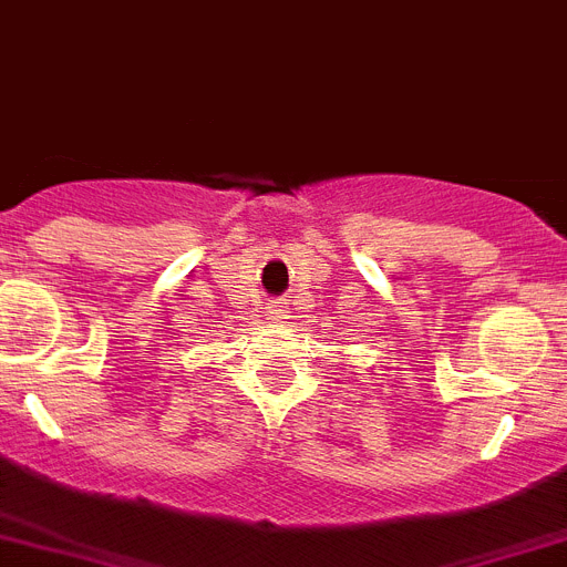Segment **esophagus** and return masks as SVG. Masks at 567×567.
<instances>
[{"instance_id": "1", "label": "esophagus", "mask_w": 567, "mask_h": 567, "mask_svg": "<svg viewBox=\"0 0 567 567\" xmlns=\"http://www.w3.org/2000/svg\"><path fill=\"white\" fill-rule=\"evenodd\" d=\"M287 312L289 309L284 307V303H272V307H269V316H272V321H284V318H287Z\"/></svg>"}]
</instances>
